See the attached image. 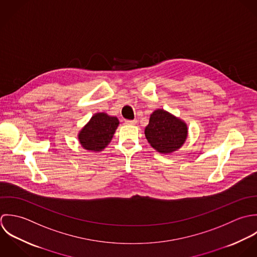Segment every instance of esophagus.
I'll use <instances>...</instances> for the list:
<instances>
[{
    "mask_svg": "<svg viewBox=\"0 0 257 257\" xmlns=\"http://www.w3.org/2000/svg\"><path fill=\"white\" fill-rule=\"evenodd\" d=\"M125 123L127 124V125H135L136 123H137V120H125Z\"/></svg>",
    "mask_w": 257,
    "mask_h": 257,
    "instance_id": "esophagus-1",
    "label": "esophagus"
}]
</instances>
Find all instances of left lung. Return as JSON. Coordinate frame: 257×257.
Instances as JSON below:
<instances>
[{
    "instance_id": "8db88e82",
    "label": "left lung",
    "mask_w": 257,
    "mask_h": 257,
    "mask_svg": "<svg viewBox=\"0 0 257 257\" xmlns=\"http://www.w3.org/2000/svg\"><path fill=\"white\" fill-rule=\"evenodd\" d=\"M145 136L159 153L170 154L184 145L188 137V126L164 109H157L150 116Z\"/></svg>"
}]
</instances>
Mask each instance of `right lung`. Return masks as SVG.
<instances>
[{"instance_id":"add662e5","label":"right lung","mask_w":257,"mask_h":257,"mask_svg":"<svg viewBox=\"0 0 257 257\" xmlns=\"http://www.w3.org/2000/svg\"><path fill=\"white\" fill-rule=\"evenodd\" d=\"M118 125L117 117L96 113L78 133V140L85 150L100 152L111 142Z\"/></svg>"}]
</instances>
